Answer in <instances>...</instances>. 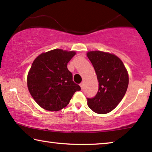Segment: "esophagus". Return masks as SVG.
Wrapping results in <instances>:
<instances>
[{"label": "esophagus", "mask_w": 152, "mask_h": 152, "mask_svg": "<svg viewBox=\"0 0 152 152\" xmlns=\"http://www.w3.org/2000/svg\"><path fill=\"white\" fill-rule=\"evenodd\" d=\"M80 86L82 90L83 89V88H84V83H83V82H81V83L80 84Z\"/></svg>", "instance_id": "esophagus-1"}]
</instances>
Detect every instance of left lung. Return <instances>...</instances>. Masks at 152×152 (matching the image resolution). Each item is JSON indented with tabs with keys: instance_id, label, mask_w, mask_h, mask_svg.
I'll list each match as a JSON object with an SVG mask.
<instances>
[{
	"instance_id": "left-lung-1",
	"label": "left lung",
	"mask_w": 152,
	"mask_h": 152,
	"mask_svg": "<svg viewBox=\"0 0 152 152\" xmlns=\"http://www.w3.org/2000/svg\"><path fill=\"white\" fill-rule=\"evenodd\" d=\"M99 82V90L93 98H87L88 106L94 113L106 114L121 101L129 84L124 64L116 56L101 51L87 53Z\"/></svg>"
}]
</instances>
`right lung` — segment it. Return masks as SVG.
Here are the masks:
<instances>
[{"mask_svg": "<svg viewBox=\"0 0 152 152\" xmlns=\"http://www.w3.org/2000/svg\"><path fill=\"white\" fill-rule=\"evenodd\" d=\"M76 53L60 49L42 53L33 61L27 76V86L41 107L58 111L66 107L80 86L72 80L67 65Z\"/></svg>", "mask_w": 152, "mask_h": 152, "instance_id": "add662e5", "label": "right lung"}]
</instances>
